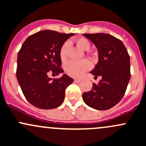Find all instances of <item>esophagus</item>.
Wrapping results in <instances>:
<instances>
[{
	"mask_svg": "<svg viewBox=\"0 0 146 146\" xmlns=\"http://www.w3.org/2000/svg\"><path fill=\"white\" fill-rule=\"evenodd\" d=\"M80 82H81V79H74V82H76V83H79Z\"/></svg>",
	"mask_w": 146,
	"mask_h": 146,
	"instance_id": "obj_1",
	"label": "esophagus"
}]
</instances>
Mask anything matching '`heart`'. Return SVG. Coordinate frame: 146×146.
Returning <instances> with one entry per match:
<instances>
[{
  "label": "heart",
  "mask_w": 146,
  "mask_h": 146,
  "mask_svg": "<svg viewBox=\"0 0 146 146\" xmlns=\"http://www.w3.org/2000/svg\"><path fill=\"white\" fill-rule=\"evenodd\" d=\"M76 45L83 50H88L91 48V43L87 38H80L76 40ZM68 43H64L60 50V56L62 60H64L67 58V51L68 48ZM91 67V64L88 60L82 61H69L64 65L65 72L72 77H79L86 71L88 70Z\"/></svg>",
  "instance_id": "obj_1"
}]
</instances>
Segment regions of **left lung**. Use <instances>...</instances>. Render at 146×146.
<instances>
[{"instance_id":"8db88e82","label":"left lung","mask_w":146,"mask_h":146,"mask_svg":"<svg viewBox=\"0 0 146 146\" xmlns=\"http://www.w3.org/2000/svg\"><path fill=\"white\" fill-rule=\"evenodd\" d=\"M98 49V62L90 72L102 77L91 90L82 94L84 103L98 110H106L117 105L124 96L130 80V57L124 43L105 33L84 34Z\"/></svg>"}]
</instances>
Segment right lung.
<instances>
[{"label": "right lung", "instance_id": "right-lung-1", "mask_svg": "<svg viewBox=\"0 0 146 146\" xmlns=\"http://www.w3.org/2000/svg\"><path fill=\"white\" fill-rule=\"evenodd\" d=\"M74 34L43 30L29 36L17 55V79L27 100L36 108L50 110L64 101L65 89L73 79L64 74L58 79L48 76L63 73L60 50Z\"/></svg>", "mask_w": 146, "mask_h": 146}]
</instances>
